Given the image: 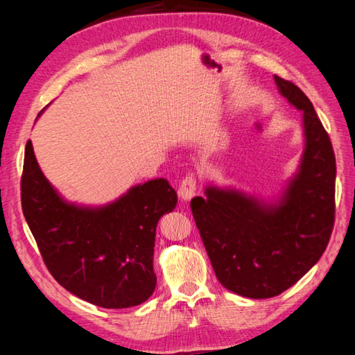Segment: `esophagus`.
Here are the masks:
<instances>
[{
    "instance_id": "34e87169",
    "label": "esophagus",
    "mask_w": 355,
    "mask_h": 355,
    "mask_svg": "<svg viewBox=\"0 0 355 355\" xmlns=\"http://www.w3.org/2000/svg\"><path fill=\"white\" fill-rule=\"evenodd\" d=\"M195 191H197V180H195L193 175H189L183 180L182 184H180L178 195L183 201H189L195 197Z\"/></svg>"
}]
</instances>
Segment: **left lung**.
<instances>
[{"mask_svg": "<svg viewBox=\"0 0 355 355\" xmlns=\"http://www.w3.org/2000/svg\"><path fill=\"white\" fill-rule=\"evenodd\" d=\"M279 93L302 111L304 153L277 197L207 184L191 201L215 275L225 288L250 299L288 290L325 252L334 225L336 157L313 103L290 80Z\"/></svg>", "mask_w": 355, "mask_h": 355, "instance_id": "8db88e82", "label": "left lung"}]
</instances>
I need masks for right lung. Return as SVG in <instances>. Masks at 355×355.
Returning <instances> with one entry per match:
<instances>
[{
  "instance_id": "right-lung-1",
  "label": "right lung",
  "mask_w": 355,
  "mask_h": 355,
  "mask_svg": "<svg viewBox=\"0 0 355 355\" xmlns=\"http://www.w3.org/2000/svg\"><path fill=\"white\" fill-rule=\"evenodd\" d=\"M21 202L45 266L67 291L102 308L140 305L154 293L155 229L177 206L168 180L135 184L103 206L78 205L45 178L28 140Z\"/></svg>"
}]
</instances>
